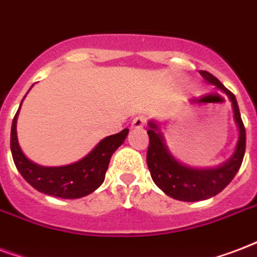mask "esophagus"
<instances>
[{
  "label": "esophagus",
  "mask_w": 257,
  "mask_h": 257,
  "mask_svg": "<svg viewBox=\"0 0 257 257\" xmlns=\"http://www.w3.org/2000/svg\"><path fill=\"white\" fill-rule=\"evenodd\" d=\"M147 120L146 117H143V115H139L136 117L135 120L132 121V128L133 129H140V128H144V125H146Z\"/></svg>",
  "instance_id": "obj_1"
}]
</instances>
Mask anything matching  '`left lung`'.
<instances>
[{
  "label": "left lung",
  "mask_w": 257,
  "mask_h": 257,
  "mask_svg": "<svg viewBox=\"0 0 257 257\" xmlns=\"http://www.w3.org/2000/svg\"><path fill=\"white\" fill-rule=\"evenodd\" d=\"M203 79L224 93L230 101L233 121L237 126V143L233 154L226 162L215 167H191L176 159L167 146L159 121H148L150 147L147 154V164L151 178L166 195L183 202L205 201L221 193L232 182L240 170L242 158L245 154V128L241 121L236 97L210 72L201 71Z\"/></svg>",
  "instance_id": "left-lung-1"
}]
</instances>
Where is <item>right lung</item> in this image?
<instances>
[{
    "mask_svg": "<svg viewBox=\"0 0 257 257\" xmlns=\"http://www.w3.org/2000/svg\"><path fill=\"white\" fill-rule=\"evenodd\" d=\"M23 101L20 103V107L23 105ZM20 107L12 122L11 151L16 167L33 189L58 198L76 199L89 195L102 185L111 155L125 142L129 129H124L120 133L102 139L85 158L75 163L59 167H47L27 158L20 147L17 139Z\"/></svg>",
    "mask_w": 257,
    "mask_h": 257,
    "instance_id": "right-lung-1",
    "label": "right lung"
}]
</instances>
